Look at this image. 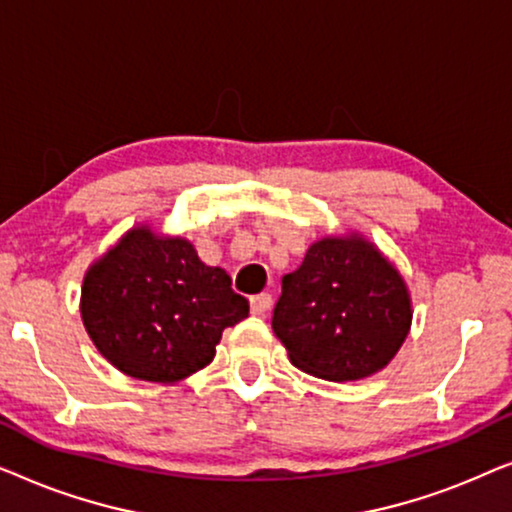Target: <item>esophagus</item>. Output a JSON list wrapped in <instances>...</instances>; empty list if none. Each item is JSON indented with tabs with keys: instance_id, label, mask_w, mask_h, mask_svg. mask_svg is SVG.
I'll use <instances>...</instances> for the list:
<instances>
[{
	"instance_id": "34e87169",
	"label": "esophagus",
	"mask_w": 512,
	"mask_h": 512,
	"mask_svg": "<svg viewBox=\"0 0 512 512\" xmlns=\"http://www.w3.org/2000/svg\"><path fill=\"white\" fill-rule=\"evenodd\" d=\"M270 307H272L270 293H258V296L251 298V314H258V317H263V314L268 312Z\"/></svg>"
}]
</instances>
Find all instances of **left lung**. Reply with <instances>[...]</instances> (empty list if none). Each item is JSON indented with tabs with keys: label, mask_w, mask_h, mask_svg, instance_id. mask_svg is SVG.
I'll return each instance as SVG.
<instances>
[{
	"label": "left lung",
	"mask_w": 512,
	"mask_h": 512,
	"mask_svg": "<svg viewBox=\"0 0 512 512\" xmlns=\"http://www.w3.org/2000/svg\"><path fill=\"white\" fill-rule=\"evenodd\" d=\"M412 324L401 272L359 233L324 237L282 279L272 331L303 373L352 382L394 359Z\"/></svg>",
	"instance_id": "1"
}]
</instances>
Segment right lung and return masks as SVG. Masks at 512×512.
<instances>
[{"label":"right lung","mask_w":512,"mask_h":512,"mask_svg":"<svg viewBox=\"0 0 512 512\" xmlns=\"http://www.w3.org/2000/svg\"><path fill=\"white\" fill-rule=\"evenodd\" d=\"M249 317L247 298L230 289L184 237L135 226L90 265L81 286L83 326L121 373L172 384L212 363L223 328Z\"/></svg>","instance_id":"right-lung-1"}]
</instances>
